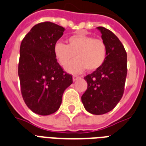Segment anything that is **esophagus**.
<instances>
[{"mask_svg": "<svg viewBox=\"0 0 146 146\" xmlns=\"http://www.w3.org/2000/svg\"><path fill=\"white\" fill-rule=\"evenodd\" d=\"M79 76H76V75H74V76H73V80L74 81V82H75L76 80H78V79H79Z\"/></svg>", "mask_w": 146, "mask_h": 146, "instance_id": "1", "label": "esophagus"}]
</instances>
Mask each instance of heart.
<instances>
[{"instance_id": "b5f03b06", "label": "heart", "mask_w": 146, "mask_h": 146, "mask_svg": "<svg viewBox=\"0 0 146 146\" xmlns=\"http://www.w3.org/2000/svg\"><path fill=\"white\" fill-rule=\"evenodd\" d=\"M54 53L60 65L70 73H80L86 69L95 71L104 64L107 56V47L101 39H95L85 34H74L66 40V43L57 42L54 45Z\"/></svg>"}]
</instances>
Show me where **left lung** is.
I'll list each match as a JSON object with an SVG mask.
<instances>
[{"mask_svg": "<svg viewBox=\"0 0 146 146\" xmlns=\"http://www.w3.org/2000/svg\"><path fill=\"white\" fill-rule=\"evenodd\" d=\"M97 29L107 47V56L100 68L84 77L88 86L81 100L89 113L102 115L113 110L122 99L127 75V54L112 31L103 27Z\"/></svg>", "mask_w": 146, "mask_h": 146, "instance_id": "1", "label": "left lung"}]
</instances>
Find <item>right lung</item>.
Segmentation results:
<instances>
[{
    "mask_svg": "<svg viewBox=\"0 0 146 146\" xmlns=\"http://www.w3.org/2000/svg\"><path fill=\"white\" fill-rule=\"evenodd\" d=\"M65 29L51 22L36 24L20 47L18 76L21 94L27 107L38 115L59 110L64 91L73 83L56 59L54 45Z\"/></svg>",
    "mask_w": 146,
    "mask_h": 146,
    "instance_id": "1",
    "label": "right lung"
}]
</instances>
